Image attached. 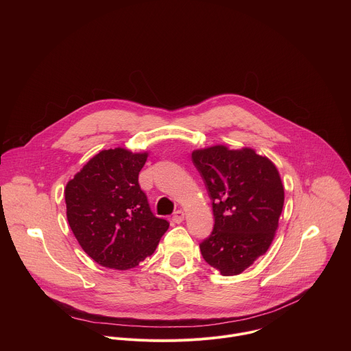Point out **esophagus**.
<instances>
[{"instance_id":"obj_1","label":"esophagus","mask_w":351,"mask_h":351,"mask_svg":"<svg viewBox=\"0 0 351 351\" xmlns=\"http://www.w3.org/2000/svg\"><path fill=\"white\" fill-rule=\"evenodd\" d=\"M183 219H184V213H183L182 210H178V211L173 214V217H172V221H173L175 223H182Z\"/></svg>"}]
</instances>
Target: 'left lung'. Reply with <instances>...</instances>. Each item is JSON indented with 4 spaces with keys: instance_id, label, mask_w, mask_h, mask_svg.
I'll return each instance as SVG.
<instances>
[{
    "instance_id": "1",
    "label": "left lung",
    "mask_w": 351,
    "mask_h": 351,
    "mask_svg": "<svg viewBox=\"0 0 351 351\" xmlns=\"http://www.w3.org/2000/svg\"><path fill=\"white\" fill-rule=\"evenodd\" d=\"M193 164L204 179L215 218L199 243L203 258L223 276L239 275L267 253L285 202L274 162L253 148L213 145L194 149Z\"/></svg>"
}]
</instances>
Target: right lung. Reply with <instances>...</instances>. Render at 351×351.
Instances as JSON below:
<instances>
[{
    "mask_svg": "<svg viewBox=\"0 0 351 351\" xmlns=\"http://www.w3.org/2000/svg\"><path fill=\"white\" fill-rule=\"evenodd\" d=\"M147 153L103 149L68 182L66 218L84 253L97 264L126 271L152 256L169 222L149 210L138 172Z\"/></svg>",
    "mask_w": 351,
    "mask_h": 351,
    "instance_id": "right-lung-1",
    "label": "right lung"
}]
</instances>
